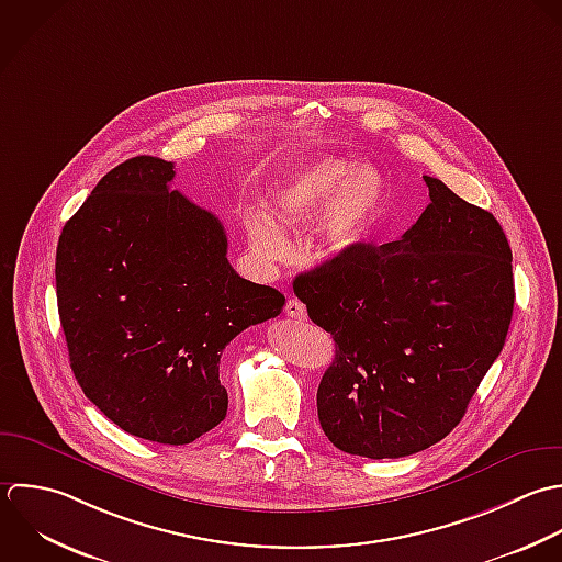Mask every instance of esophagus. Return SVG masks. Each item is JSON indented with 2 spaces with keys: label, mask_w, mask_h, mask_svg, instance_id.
<instances>
[{
  "label": "esophagus",
  "mask_w": 562,
  "mask_h": 562,
  "mask_svg": "<svg viewBox=\"0 0 562 562\" xmlns=\"http://www.w3.org/2000/svg\"><path fill=\"white\" fill-rule=\"evenodd\" d=\"M284 313H286L289 317H293V319H306V306H304L300 300H295V297H291V300L286 302Z\"/></svg>",
  "instance_id": "esophagus-1"
}]
</instances>
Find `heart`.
Wrapping results in <instances>:
<instances>
[{
	"label": "heart",
	"mask_w": 562,
	"mask_h": 562,
	"mask_svg": "<svg viewBox=\"0 0 562 562\" xmlns=\"http://www.w3.org/2000/svg\"><path fill=\"white\" fill-rule=\"evenodd\" d=\"M271 210L286 229H304L324 216V249L330 256H348L379 232L387 212V181L374 166L322 157L302 164L289 177L273 194ZM279 226L265 214L245 218L249 245L267 262L282 260L291 249Z\"/></svg>",
	"instance_id": "b5f03b06"
}]
</instances>
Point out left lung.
Returning a JSON list of instances; mask_svg holds the SVG:
<instances>
[{
    "instance_id": "left-lung-1",
    "label": "left lung",
    "mask_w": 562,
    "mask_h": 562,
    "mask_svg": "<svg viewBox=\"0 0 562 562\" xmlns=\"http://www.w3.org/2000/svg\"><path fill=\"white\" fill-rule=\"evenodd\" d=\"M431 203L396 243L363 245L293 280L335 339L319 425L344 453L405 458L447 438L513 319V251L497 218L427 177Z\"/></svg>"
}]
</instances>
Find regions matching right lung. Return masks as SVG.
<instances>
[{"instance_id": "add662e5", "label": "right lung", "mask_w": 562, "mask_h": 562, "mask_svg": "<svg viewBox=\"0 0 562 562\" xmlns=\"http://www.w3.org/2000/svg\"><path fill=\"white\" fill-rule=\"evenodd\" d=\"M172 177L150 155L109 170L65 223L54 273L85 396L135 438L190 445L227 414L225 346L280 315L284 295L234 271L221 221Z\"/></svg>"}]
</instances>
